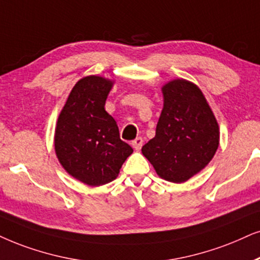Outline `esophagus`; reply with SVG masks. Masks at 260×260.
I'll use <instances>...</instances> for the list:
<instances>
[{
	"label": "esophagus",
	"mask_w": 260,
	"mask_h": 260,
	"mask_svg": "<svg viewBox=\"0 0 260 260\" xmlns=\"http://www.w3.org/2000/svg\"><path fill=\"white\" fill-rule=\"evenodd\" d=\"M132 146L134 147V150L139 151L141 149V146H143V138H140V137L136 138V139L132 141Z\"/></svg>",
	"instance_id": "1"
}]
</instances>
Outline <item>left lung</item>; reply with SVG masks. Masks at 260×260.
Returning a JSON list of instances; mask_svg holds the SVG:
<instances>
[{"instance_id":"1","label":"left lung","mask_w":260,"mask_h":260,"mask_svg":"<svg viewBox=\"0 0 260 260\" xmlns=\"http://www.w3.org/2000/svg\"><path fill=\"white\" fill-rule=\"evenodd\" d=\"M156 136L141 149L162 179L185 182L205 168L218 147V123L198 86L176 79L162 88Z\"/></svg>"}]
</instances>
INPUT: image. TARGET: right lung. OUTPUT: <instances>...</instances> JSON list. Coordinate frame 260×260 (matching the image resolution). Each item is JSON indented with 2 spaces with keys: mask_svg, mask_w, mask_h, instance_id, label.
<instances>
[{
  "mask_svg": "<svg viewBox=\"0 0 260 260\" xmlns=\"http://www.w3.org/2000/svg\"><path fill=\"white\" fill-rule=\"evenodd\" d=\"M113 81L83 78L71 91L58 116L55 151L62 167L88 186L116 179L133 149L120 139L119 127L104 109Z\"/></svg>",
  "mask_w": 260,
  "mask_h": 260,
  "instance_id": "1",
  "label": "right lung"
}]
</instances>
